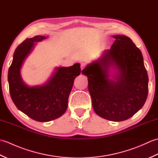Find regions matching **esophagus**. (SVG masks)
<instances>
[{
    "instance_id": "1",
    "label": "esophagus",
    "mask_w": 158,
    "mask_h": 158,
    "mask_svg": "<svg viewBox=\"0 0 158 158\" xmlns=\"http://www.w3.org/2000/svg\"><path fill=\"white\" fill-rule=\"evenodd\" d=\"M85 66H86V64H85V63H81V70L85 68Z\"/></svg>"
}]
</instances>
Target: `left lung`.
<instances>
[{
    "label": "left lung",
    "mask_w": 158,
    "mask_h": 158,
    "mask_svg": "<svg viewBox=\"0 0 158 158\" xmlns=\"http://www.w3.org/2000/svg\"><path fill=\"white\" fill-rule=\"evenodd\" d=\"M115 39L110 49L82 70L95 113L104 119L122 122L142 108L148 95V75L140 50L127 36ZM117 72L109 78L110 68Z\"/></svg>",
    "instance_id": "8db88e82"
}]
</instances>
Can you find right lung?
Instances as JSON below:
<instances>
[{
    "instance_id": "obj_1",
    "label": "right lung",
    "mask_w": 158,
    "mask_h": 158,
    "mask_svg": "<svg viewBox=\"0 0 158 158\" xmlns=\"http://www.w3.org/2000/svg\"><path fill=\"white\" fill-rule=\"evenodd\" d=\"M45 39L44 36H36L23 41L15 49L8 72L13 102L19 110L40 122L56 119L65 113L74 80L81 73L79 63L69 67H58L44 85H26L20 74L22 64L34 48L35 43Z\"/></svg>"
}]
</instances>
